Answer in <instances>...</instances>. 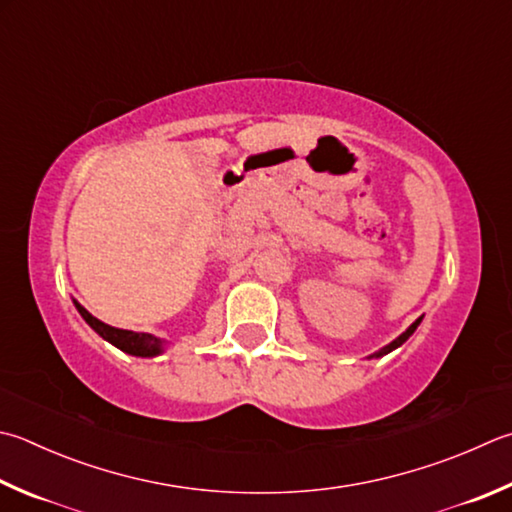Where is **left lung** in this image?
I'll list each match as a JSON object with an SVG mask.
<instances>
[{"label": "left lung", "instance_id": "1", "mask_svg": "<svg viewBox=\"0 0 512 512\" xmlns=\"http://www.w3.org/2000/svg\"><path fill=\"white\" fill-rule=\"evenodd\" d=\"M421 318H423V316H419V318H417V321H414V323H412V325L408 327V330H406V332H403V334L399 336V339H397V341H392L390 345H385V347H383V350H379V352H376V354H372V356H383V354H388V352H392V350H397V347H399V345H403V343H406V341L410 339V336L414 334V330H417V327H419V323H421Z\"/></svg>", "mask_w": 512, "mask_h": 512}]
</instances>
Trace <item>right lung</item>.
<instances>
[{
	"mask_svg": "<svg viewBox=\"0 0 512 512\" xmlns=\"http://www.w3.org/2000/svg\"><path fill=\"white\" fill-rule=\"evenodd\" d=\"M75 307L77 312L82 314L84 321L89 323L104 341H109L111 345L118 347V350L133 356H158L162 352V345H165L162 339H156V336L144 334V332H131V330H120V327H111L98 321L93 314L86 312L80 303H75Z\"/></svg>",
	"mask_w": 512,
	"mask_h": 512,
	"instance_id": "obj_1",
	"label": "right lung"
}]
</instances>
